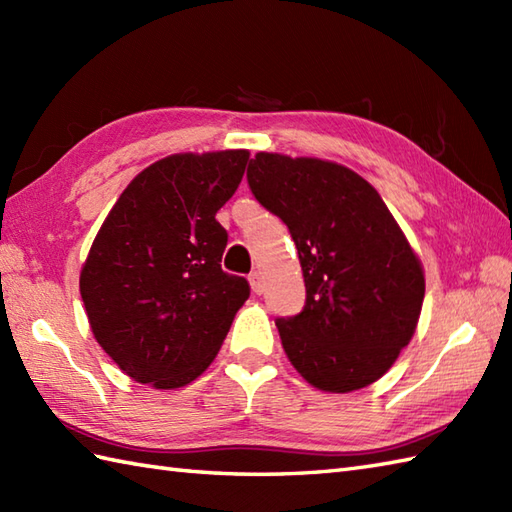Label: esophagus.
Instances as JSON below:
<instances>
[{
  "label": "esophagus",
  "instance_id": "34e87169",
  "mask_svg": "<svg viewBox=\"0 0 512 512\" xmlns=\"http://www.w3.org/2000/svg\"><path fill=\"white\" fill-rule=\"evenodd\" d=\"M248 281H250V288H253L255 295H262V292H264V275L259 273V270H253V273L248 275Z\"/></svg>",
  "mask_w": 512,
  "mask_h": 512
}]
</instances>
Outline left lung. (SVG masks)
<instances>
[{"mask_svg": "<svg viewBox=\"0 0 512 512\" xmlns=\"http://www.w3.org/2000/svg\"><path fill=\"white\" fill-rule=\"evenodd\" d=\"M246 178L288 226L306 281L303 310L275 321L290 363L332 394L376 383L409 345L424 299L422 264L394 215L330 160L259 151Z\"/></svg>", "mask_w": 512, "mask_h": 512, "instance_id": "left-lung-1", "label": "left lung"}]
</instances>
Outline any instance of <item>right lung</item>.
Segmentation results:
<instances>
[{
	"label": "right lung",
	"instance_id": "1",
	"mask_svg": "<svg viewBox=\"0 0 512 512\" xmlns=\"http://www.w3.org/2000/svg\"><path fill=\"white\" fill-rule=\"evenodd\" d=\"M246 149L173 154L143 169L107 213L81 268L96 343L156 389L189 385L250 295L222 270L228 242L215 213L242 182Z\"/></svg>",
	"mask_w": 512,
	"mask_h": 512
}]
</instances>
